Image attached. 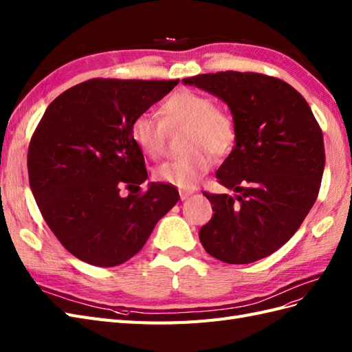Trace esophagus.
Here are the masks:
<instances>
[{"label": "esophagus", "mask_w": 352, "mask_h": 352, "mask_svg": "<svg viewBox=\"0 0 352 352\" xmlns=\"http://www.w3.org/2000/svg\"><path fill=\"white\" fill-rule=\"evenodd\" d=\"M179 195H180V199H186L189 195H191V192H188V191H179Z\"/></svg>", "instance_id": "obj_1"}]
</instances>
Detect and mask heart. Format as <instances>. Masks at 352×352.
Here are the masks:
<instances>
[{
    "instance_id": "heart-1",
    "label": "heart",
    "mask_w": 352,
    "mask_h": 352,
    "mask_svg": "<svg viewBox=\"0 0 352 352\" xmlns=\"http://www.w3.org/2000/svg\"><path fill=\"white\" fill-rule=\"evenodd\" d=\"M160 121L151 112H142L133 120L130 135L140 153L157 158L164 149L166 127L186 126V149L189 153L170 160L154 170L158 182L191 189L197 186L212 167V155H223L234 142L231 117L213 107L212 99L194 90H179L161 105Z\"/></svg>"
}]
</instances>
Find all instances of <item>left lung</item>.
Returning <instances> with one entry per match:
<instances>
[{
  "instance_id": "8db88e82",
  "label": "left lung",
  "mask_w": 352,
  "mask_h": 352,
  "mask_svg": "<svg viewBox=\"0 0 352 352\" xmlns=\"http://www.w3.org/2000/svg\"><path fill=\"white\" fill-rule=\"evenodd\" d=\"M223 100L235 145L216 177L234 195L207 194L214 214L199 230L206 252L225 263L272 254L314 206L324 172V144L307 100L290 84L256 72L184 78Z\"/></svg>"
}]
</instances>
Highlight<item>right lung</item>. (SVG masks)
Returning a JSON list of instances; mask_svg holds the SVG:
<instances>
[{
    "label": "right lung",
    "mask_w": 352,
    "mask_h": 352,
    "mask_svg": "<svg viewBox=\"0 0 352 352\" xmlns=\"http://www.w3.org/2000/svg\"><path fill=\"white\" fill-rule=\"evenodd\" d=\"M179 80H89L56 98L28 149V175L44 221L66 250L94 267L124 263L179 201L172 185L149 182L130 135L139 113ZM133 187L122 197L120 189Z\"/></svg>",
    "instance_id": "1"
}]
</instances>
